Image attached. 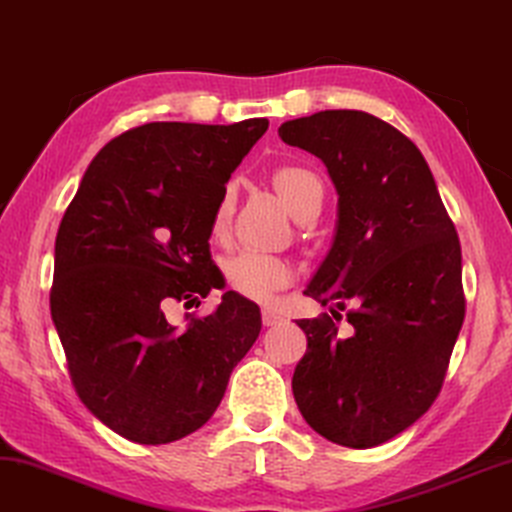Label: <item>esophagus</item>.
I'll list each match as a JSON object with an SVG mask.
<instances>
[{
	"label": "esophagus",
	"mask_w": 512,
	"mask_h": 512,
	"mask_svg": "<svg viewBox=\"0 0 512 512\" xmlns=\"http://www.w3.org/2000/svg\"><path fill=\"white\" fill-rule=\"evenodd\" d=\"M282 322H285V317H282L280 312L271 310V308H264V310H262V324H264V326H278V324H282Z\"/></svg>",
	"instance_id": "esophagus-1"
}]
</instances>
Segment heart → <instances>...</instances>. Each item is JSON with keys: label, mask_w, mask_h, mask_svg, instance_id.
Segmentation results:
<instances>
[{"label": "heart", "mask_w": 512, "mask_h": 512, "mask_svg": "<svg viewBox=\"0 0 512 512\" xmlns=\"http://www.w3.org/2000/svg\"><path fill=\"white\" fill-rule=\"evenodd\" d=\"M273 188L285 202V207L299 220L315 218L324 202V183L315 172L303 165H280L273 172ZM234 195L227 188L213 211V234H225L232 218ZM227 282L241 296L253 301H271L278 292L292 280V269L278 257H269L262 253H241L232 257L225 266Z\"/></svg>", "instance_id": "obj_1"}]
</instances>
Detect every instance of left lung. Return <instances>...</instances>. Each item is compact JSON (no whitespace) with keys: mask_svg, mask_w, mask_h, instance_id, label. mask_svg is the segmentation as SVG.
Wrapping results in <instances>:
<instances>
[{"mask_svg":"<svg viewBox=\"0 0 512 512\" xmlns=\"http://www.w3.org/2000/svg\"><path fill=\"white\" fill-rule=\"evenodd\" d=\"M278 135L322 158L338 190L333 246L305 289L333 308L296 322L308 349L294 400L333 444L379 446L416 423L444 384L464 322L460 239L423 154L386 121L324 110L285 121Z\"/></svg>","mask_w":512,"mask_h":512,"instance_id":"1","label":"left lung"}]
</instances>
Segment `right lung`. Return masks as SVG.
Listing matches in <instances>:
<instances>
[{
    "instance_id": "right-lung-1",
    "label": "right lung",
    "mask_w": 512,
    "mask_h": 512,
    "mask_svg": "<svg viewBox=\"0 0 512 512\" xmlns=\"http://www.w3.org/2000/svg\"><path fill=\"white\" fill-rule=\"evenodd\" d=\"M266 128V119L131 128L91 160L61 218L50 312L68 375L91 414L135 444L200 430L262 331L259 308L236 292L183 329L167 310L220 287L213 211Z\"/></svg>"
}]
</instances>
